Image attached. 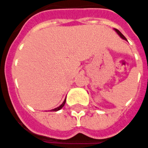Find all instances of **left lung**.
Here are the masks:
<instances>
[{"mask_svg":"<svg viewBox=\"0 0 148 148\" xmlns=\"http://www.w3.org/2000/svg\"><path fill=\"white\" fill-rule=\"evenodd\" d=\"M114 30L116 31V33L118 34V35H119V36H120L122 37L123 40H126V41H127V38H126V37H125V36H123V35H122V34L121 33V32H119V31H118L117 29H114Z\"/></svg>","mask_w":148,"mask_h":148,"instance_id":"left-lung-1","label":"left lung"}]
</instances>
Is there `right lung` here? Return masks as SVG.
<instances>
[{"instance_id": "obj_1", "label": "right lung", "mask_w": 148, "mask_h": 148, "mask_svg": "<svg viewBox=\"0 0 148 148\" xmlns=\"http://www.w3.org/2000/svg\"><path fill=\"white\" fill-rule=\"evenodd\" d=\"M65 103H66V99L64 100V101L62 102V104L61 105V106H59L58 107H56L55 109H53V110H51V111H54V112H56V111H59L60 109H62L63 107H64V105H65Z\"/></svg>"}]
</instances>
